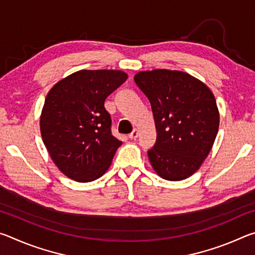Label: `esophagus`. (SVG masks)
Wrapping results in <instances>:
<instances>
[{
    "instance_id": "34e87169",
    "label": "esophagus",
    "mask_w": 255,
    "mask_h": 255,
    "mask_svg": "<svg viewBox=\"0 0 255 255\" xmlns=\"http://www.w3.org/2000/svg\"><path fill=\"white\" fill-rule=\"evenodd\" d=\"M128 137L130 138V139H136V138L138 137V129H136V128L133 129V130L130 133H129Z\"/></svg>"
}]
</instances>
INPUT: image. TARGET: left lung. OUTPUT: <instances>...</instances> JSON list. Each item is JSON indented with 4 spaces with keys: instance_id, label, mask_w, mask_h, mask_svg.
<instances>
[{
    "instance_id": "left-lung-1",
    "label": "left lung",
    "mask_w": 255,
    "mask_h": 255,
    "mask_svg": "<svg viewBox=\"0 0 255 255\" xmlns=\"http://www.w3.org/2000/svg\"><path fill=\"white\" fill-rule=\"evenodd\" d=\"M133 80L152 106L157 137L147 153L154 171L169 181L189 178L208 156L218 132L213 92L181 71H144Z\"/></svg>"
}]
</instances>
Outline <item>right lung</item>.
Instances as JSON below:
<instances>
[{"label": "right lung", "instance_id": "obj_1", "mask_svg": "<svg viewBox=\"0 0 255 255\" xmlns=\"http://www.w3.org/2000/svg\"><path fill=\"white\" fill-rule=\"evenodd\" d=\"M128 75L116 70H82L50 89L40 116L42 141L62 173L77 182L100 178L123 141L111 135L107 97Z\"/></svg>", "mask_w": 255, "mask_h": 255}]
</instances>
